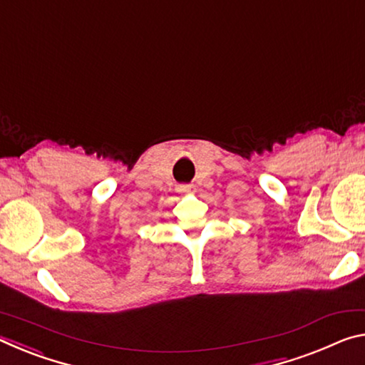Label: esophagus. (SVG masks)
<instances>
[{
  "mask_svg": "<svg viewBox=\"0 0 365 365\" xmlns=\"http://www.w3.org/2000/svg\"><path fill=\"white\" fill-rule=\"evenodd\" d=\"M177 190L180 191V193H188V191H193L195 187H193V185H190V183H182V185H178Z\"/></svg>",
  "mask_w": 365,
  "mask_h": 365,
  "instance_id": "esophagus-1",
  "label": "esophagus"
}]
</instances>
